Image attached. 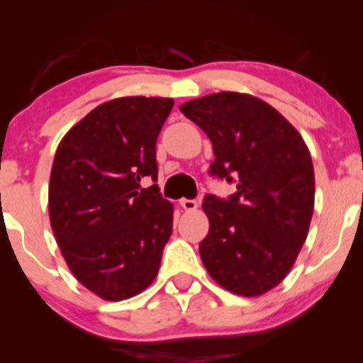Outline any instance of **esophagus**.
<instances>
[{
  "label": "esophagus",
  "mask_w": 363,
  "mask_h": 363,
  "mask_svg": "<svg viewBox=\"0 0 363 363\" xmlns=\"http://www.w3.org/2000/svg\"><path fill=\"white\" fill-rule=\"evenodd\" d=\"M179 205H181V208H184L186 211H194L196 208H198V201L196 199H181L179 201Z\"/></svg>",
  "instance_id": "34e87169"
}]
</instances>
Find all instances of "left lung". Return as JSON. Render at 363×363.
Listing matches in <instances>:
<instances>
[{"mask_svg":"<svg viewBox=\"0 0 363 363\" xmlns=\"http://www.w3.org/2000/svg\"><path fill=\"white\" fill-rule=\"evenodd\" d=\"M213 145L210 176L237 182L228 199L206 194L199 244L210 277L232 294L274 289L297 259L314 211V167L306 141L261 99L220 91L182 104Z\"/></svg>","mask_w":363,"mask_h":363,"instance_id":"obj_1","label":"left lung"}]
</instances>
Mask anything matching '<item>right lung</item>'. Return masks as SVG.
I'll return each mask as SVG.
<instances>
[{
    "instance_id": "1",
    "label": "right lung",
    "mask_w": 363,
    "mask_h": 363,
    "mask_svg": "<svg viewBox=\"0 0 363 363\" xmlns=\"http://www.w3.org/2000/svg\"><path fill=\"white\" fill-rule=\"evenodd\" d=\"M172 99L121 97L66 133L49 181V218L66 264L104 301L135 297L155 280L174 206L157 184L155 145Z\"/></svg>"
}]
</instances>
